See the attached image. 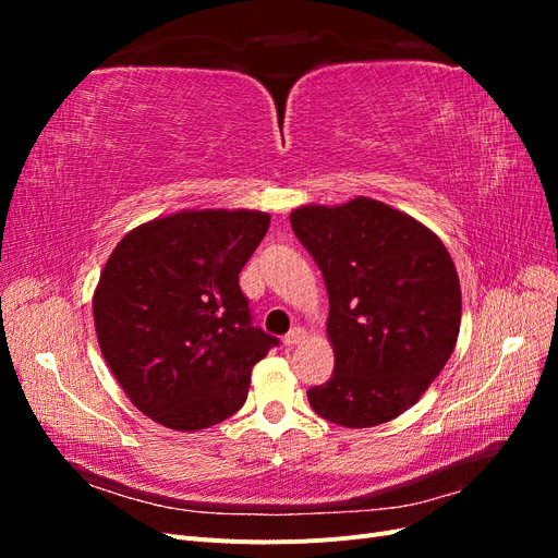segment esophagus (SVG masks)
Listing matches in <instances>:
<instances>
[{"mask_svg":"<svg viewBox=\"0 0 558 558\" xmlns=\"http://www.w3.org/2000/svg\"><path fill=\"white\" fill-rule=\"evenodd\" d=\"M302 340H305V330H302V328H293L289 335L283 337V344H286V349H293V347H298Z\"/></svg>","mask_w":558,"mask_h":558,"instance_id":"obj_1","label":"esophagus"}]
</instances>
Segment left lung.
I'll list each match as a JSON object with an SVG mask.
<instances>
[{"label": "left lung", "instance_id": "left-lung-1", "mask_svg": "<svg viewBox=\"0 0 558 558\" xmlns=\"http://www.w3.org/2000/svg\"><path fill=\"white\" fill-rule=\"evenodd\" d=\"M291 228L324 275L332 377L307 391L344 428L408 412L442 373L461 328V283L442 240L373 197L302 205Z\"/></svg>", "mask_w": 558, "mask_h": 558}]
</instances>
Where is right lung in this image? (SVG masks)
<instances>
[{"label":"right lung","mask_w":558,"mask_h":558,"mask_svg":"<svg viewBox=\"0 0 558 558\" xmlns=\"http://www.w3.org/2000/svg\"><path fill=\"white\" fill-rule=\"evenodd\" d=\"M269 214L181 209L130 230L99 275L93 316L102 356L130 402L156 424H221L277 344L251 326L240 272Z\"/></svg>","instance_id":"1"}]
</instances>
